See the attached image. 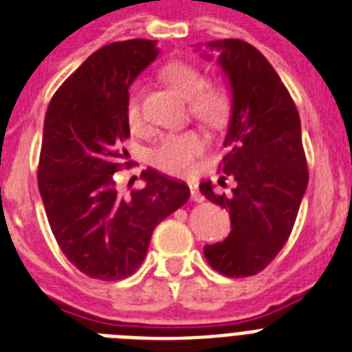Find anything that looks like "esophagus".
Wrapping results in <instances>:
<instances>
[{"label": "esophagus", "mask_w": 352, "mask_h": 352, "mask_svg": "<svg viewBox=\"0 0 352 352\" xmlns=\"http://www.w3.org/2000/svg\"><path fill=\"white\" fill-rule=\"evenodd\" d=\"M190 191H191V201H193V202H202V201H204V197H202L201 193H199V190H197V186L190 184Z\"/></svg>", "instance_id": "obj_1"}]
</instances>
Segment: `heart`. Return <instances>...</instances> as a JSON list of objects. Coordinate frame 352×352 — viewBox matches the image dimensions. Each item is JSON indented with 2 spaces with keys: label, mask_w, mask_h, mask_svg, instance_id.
<instances>
[{
  "label": "heart",
  "mask_w": 352,
  "mask_h": 352,
  "mask_svg": "<svg viewBox=\"0 0 352 352\" xmlns=\"http://www.w3.org/2000/svg\"><path fill=\"white\" fill-rule=\"evenodd\" d=\"M161 77L188 99L190 113L210 128L222 126L233 111V90L226 81H206L201 68L193 63L173 59L161 68ZM126 121L131 130L142 126L141 97L131 87L126 97ZM206 139L201 131L184 130L168 133L151 150L150 161L170 175H190L197 159L204 153Z\"/></svg>",
  "instance_id": "1"
}]
</instances>
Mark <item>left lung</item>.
I'll return each instance as SVG.
<instances>
[{
	"mask_svg": "<svg viewBox=\"0 0 352 352\" xmlns=\"http://www.w3.org/2000/svg\"><path fill=\"white\" fill-rule=\"evenodd\" d=\"M210 47L221 50L219 63L235 97L219 171L236 186L226 197L211 182L201 184L202 195L231 219L230 236L204 245V256L221 275L244 278L265 270L287 242L309 171L298 110L270 61L242 39Z\"/></svg>",
	"mask_w": 352,
	"mask_h": 352,
	"instance_id": "obj_1",
	"label": "left lung"
}]
</instances>
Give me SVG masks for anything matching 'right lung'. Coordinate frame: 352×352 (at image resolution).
Instances as JSON below:
<instances>
[{"label":"right lung","mask_w":352,"mask_h":352,"mask_svg":"<svg viewBox=\"0 0 352 352\" xmlns=\"http://www.w3.org/2000/svg\"><path fill=\"white\" fill-rule=\"evenodd\" d=\"M155 41L126 39L96 50L54 94L43 128L37 184L48 224L70 262L90 278L133 275L155 226L190 199L188 184L146 168L122 197L117 170L130 137L131 81L157 57Z\"/></svg>","instance_id":"right-lung-1"}]
</instances>
